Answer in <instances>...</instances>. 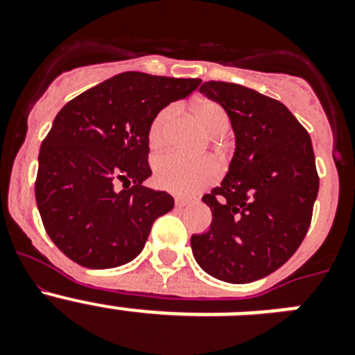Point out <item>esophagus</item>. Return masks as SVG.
Instances as JSON below:
<instances>
[{"instance_id": "esophagus-1", "label": "esophagus", "mask_w": 355, "mask_h": 355, "mask_svg": "<svg viewBox=\"0 0 355 355\" xmlns=\"http://www.w3.org/2000/svg\"><path fill=\"white\" fill-rule=\"evenodd\" d=\"M174 202H175V206H178V208H183V206H187L188 202H192V199H188V197H175L174 199Z\"/></svg>"}]
</instances>
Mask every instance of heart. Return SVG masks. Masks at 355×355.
Here are the masks:
<instances>
[{"label":"heart","mask_w":355,"mask_h":355,"mask_svg":"<svg viewBox=\"0 0 355 355\" xmlns=\"http://www.w3.org/2000/svg\"><path fill=\"white\" fill-rule=\"evenodd\" d=\"M175 115L174 106H165L155 115L149 126V146L159 149L167 144L168 126ZM193 115L202 130L211 137H220L229 128V115L215 101H199L193 105ZM218 165L213 158H187L178 153H167L155 159V181L162 190L178 196L199 192L200 188L215 183Z\"/></svg>","instance_id":"heart-1"}]
</instances>
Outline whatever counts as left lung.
<instances>
[{"mask_svg":"<svg viewBox=\"0 0 355 355\" xmlns=\"http://www.w3.org/2000/svg\"><path fill=\"white\" fill-rule=\"evenodd\" d=\"M199 90L225 108L236 149L220 187L202 197L213 220L190 240L193 258L225 283H252L283 266L311 224L320 184L311 139L277 99L225 81Z\"/></svg>","mask_w":355,"mask_h":355,"instance_id":"obj_1","label":"left lung"}]
</instances>
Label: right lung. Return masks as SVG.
I'll return each instance as SVG.
<instances>
[{
  "instance_id": "add662e5",
  "label": "right lung",
  "mask_w": 355,
  "mask_h": 355,
  "mask_svg": "<svg viewBox=\"0 0 355 355\" xmlns=\"http://www.w3.org/2000/svg\"><path fill=\"white\" fill-rule=\"evenodd\" d=\"M199 83L122 72L58 112L40 146L35 199L46 233L69 259L114 268L139 256L156 218L174 208L172 196L142 184L150 121Z\"/></svg>"
}]
</instances>
